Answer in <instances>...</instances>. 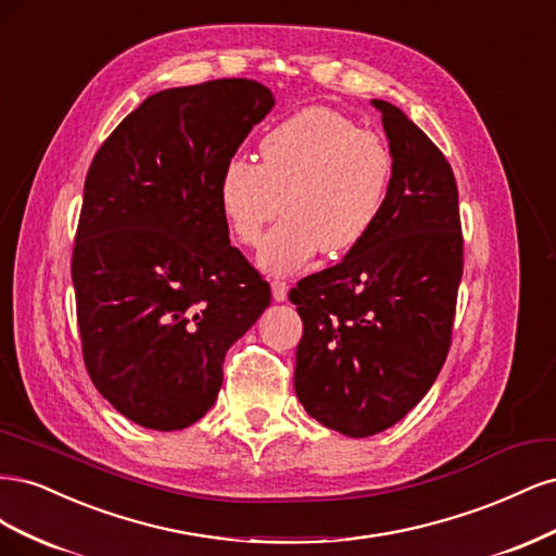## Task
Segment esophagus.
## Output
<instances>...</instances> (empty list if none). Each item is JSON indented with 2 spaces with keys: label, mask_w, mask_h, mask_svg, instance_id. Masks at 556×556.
Segmentation results:
<instances>
[{
  "label": "esophagus",
  "mask_w": 556,
  "mask_h": 556,
  "mask_svg": "<svg viewBox=\"0 0 556 556\" xmlns=\"http://www.w3.org/2000/svg\"><path fill=\"white\" fill-rule=\"evenodd\" d=\"M271 292H274V299H276V301H285V299H288L290 285L285 282V280H274V282H271Z\"/></svg>",
  "instance_id": "1"
}]
</instances>
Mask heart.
Returning <instances> with one entry per match:
<instances>
[{
    "label": "heart",
    "mask_w": 556,
    "mask_h": 556,
    "mask_svg": "<svg viewBox=\"0 0 556 556\" xmlns=\"http://www.w3.org/2000/svg\"><path fill=\"white\" fill-rule=\"evenodd\" d=\"M392 176L394 155L378 131L313 106L264 134L260 162H225L217 204L243 245H255L282 206L288 215L264 239L260 262L271 274H292L319 250L341 255L359 245L378 220Z\"/></svg>",
    "instance_id": "b5f03b06"
}]
</instances>
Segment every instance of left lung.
I'll list each match as a JSON object with an SVG mask.
<instances>
[{"mask_svg":"<svg viewBox=\"0 0 556 556\" xmlns=\"http://www.w3.org/2000/svg\"><path fill=\"white\" fill-rule=\"evenodd\" d=\"M374 106L394 155L384 206L343 262L290 290L304 323L296 396L317 422L352 439L396 425L439 378L464 274L450 162L401 109L382 99Z\"/></svg>","mask_w":556,"mask_h":556,"instance_id":"obj_1","label":"left lung"}]
</instances>
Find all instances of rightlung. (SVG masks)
I'll return each instance as SVG.
<instances>
[{"mask_svg":"<svg viewBox=\"0 0 556 556\" xmlns=\"http://www.w3.org/2000/svg\"><path fill=\"white\" fill-rule=\"evenodd\" d=\"M274 104L250 78L157 92L88 169L72 252L83 362L146 429L204 417L227 350L271 304V285L229 243L217 176Z\"/></svg>","mask_w":556,"mask_h":556,"instance_id":"right-lung-1","label":"right lung"}]
</instances>
